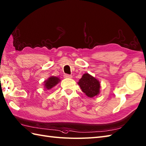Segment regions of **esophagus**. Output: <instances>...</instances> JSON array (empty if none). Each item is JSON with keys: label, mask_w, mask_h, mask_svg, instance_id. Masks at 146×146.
Listing matches in <instances>:
<instances>
[{"label": "esophagus", "mask_w": 146, "mask_h": 146, "mask_svg": "<svg viewBox=\"0 0 146 146\" xmlns=\"http://www.w3.org/2000/svg\"><path fill=\"white\" fill-rule=\"evenodd\" d=\"M64 78H72V76L71 75V74H64Z\"/></svg>", "instance_id": "obj_1"}]
</instances>
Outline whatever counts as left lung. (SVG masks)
Instances as JSON below:
<instances>
[{
	"instance_id": "8db88e82",
	"label": "left lung",
	"mask_w": 146,
	"mask_h": 146,
	"mask_svg": "<svg viewBox=\"0 0 146 146\" xmlns=\"http://www.w3.org/2000/svg\"><path fill=\"white\" fill-rule=\"evenodd\" d=\"M78 84L83 92L90 98L95 96L100 93V83L99 81L88 73L83 74L79 81Z\"/></svg>"
}]
</instances>
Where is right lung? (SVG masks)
I'll use <instances>...</instances> for the list:
<instances>
[{
  "instance_id": "1",
  "label": "right lung",
  "mask_w": 146,
  "mask_h": 146,
  "mask_svg": "<svg viewBox=\"0 0 146 146\" xmlns=\"http://www.w3.org/2000/svg\"><path fill=\"white\" fill-rule=\"evenodd\" d=\"M60 81V80L57 77H55V76L50 77L48 80L45 81V88H46L47 90H50L51 88H52L53 86H55L56 84L58 83Z\"/></svg>"
}]
</instances>
